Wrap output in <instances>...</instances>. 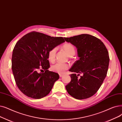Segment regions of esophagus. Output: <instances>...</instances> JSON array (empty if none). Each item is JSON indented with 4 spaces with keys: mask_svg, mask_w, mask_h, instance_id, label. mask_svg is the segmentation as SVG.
I'll return each mask as SVG.
<instances>
[{
    "mask_svg": "<svg viewBox=\"0 0 122 122\" xmlns=\"http://www.w3.org/2000/svg\"><path fill=\"white\" fill-rule=\"evenodd\" d=\"M59 76H60V77H62V76H63V75L61 74H59Z\"/></svg>",
    "mask_w": 122,
    "mask_h": 122,
    "instance_id": "1",
    "label": "esophagus"
}]
</instances>
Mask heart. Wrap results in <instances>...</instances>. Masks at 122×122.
I'll list each match as a JSON object with an SVG mask.
<instances>
[{
    "label": "heart",
    "instance_id": "b5f03b06",
    "mask_svg": "<svg viewBox=\"0 0 122 122\" xmlns=\"http://www.w3.org/2000/svg\"><path fill=\"white\" fill-rule=\"evenodd\" d=\"M62 48L66 51L67 55L70 57L73 56L75 53V50L74 46L71 44L66 43L64 44L62 46ZM56 51L57 48L56 47H54L50 49L48 51V57L50 61L54 62L55 61ZM69 67H70V66L68 63L57 62L51 66V69L52 71L54 72L59 73H63L67 70Z\"/></svg>",
    "mask_w": 122,
    "mask_h": 122
}]
</instances>
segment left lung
<instances>
[{
  "label": "left lung",
  "mask_w": 122,
  "mask_h": 122,
  "mask_svg": "<svg viewBox=\"0 0 122 122\" xmlns=\"http://www.w3.org/2000/svg\"><path fill=\"white\" fill-rule=\"evenodd\" d=\"M64 39L75 46L79 57L69 70L74 73L70 74L71 81L66 89L75 99H87L96 93L106 76L110 60L108 50L100 39L89 34ZM76 73L83 75L78 79L79 74Z\"/></svg>",
  "instance_id": "1"
}]
</instances>
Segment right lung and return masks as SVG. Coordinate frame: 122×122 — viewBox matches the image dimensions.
Masks as SVG:
<instances>
[{
	"label": "right lung",
	"mask_w": 122,
	"mask_h": 122,
	"mask_svg": "<svg viewBox=\"0 0 122 122\" xmlns=\"http://www.w3.org/2000/svg\"><path fill=\"white\" fill-rule=\"evenodd\" d=\"M65 42L62 37L32 32L17 42L13 50L12 70L17 86L23 94L41 99L50 92L59 75L48 70V51ZM41 69L45 72L39 73Z\"/></svg>",
	"instance_id": "add662e5"
}]
</instances>
